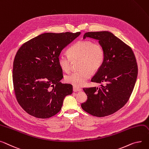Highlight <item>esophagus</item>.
I'll return each mask as SVG.
<instances>
[{"mask_svg": "<svg viewBox=\"0 0 149 149\" xmlns=\"http://www.w3.org/2000/svg\"><path fill=\"white\" fill-rule=\"evenodd\" d=\"M73 91H74V92H80V91H81V88H78V87H75V86H74V87H73Z\"/></svg>", "mask_w": 149, "mask_h": 149, "instance_id": "obj_1", "label": "esophagus"}]
</instances>
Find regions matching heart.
<instances>
[{
    "label": "heart",
    "mask_w": 149,
    "mask_h": 149,
    "mask_svg": "<svg viewBox=\"0 0 149 149\" xmlns=\"http://www.w3.org/2000/svg\"><path fill=\"white\" fill-rule=\"evenodd\" d=\"M68 56L63 53L58 55L57 62L63 70L70 71L72 61L79 60V70L65 77V81L75 87H82L90 78L92 72H95L103 63L105 53L102 46L91 41H79L68 51Z\"/></svg>",
    "instance_id": "1"
}]
</instances>
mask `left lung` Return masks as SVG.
<instances>
[{"mask_svg": "<svg viewBox=\"0 0 149 149\" xmlns=\"http://www.w3.org/2000/svg\"><path fill=\"white\" fill-rule=\"evenodd\" d=\"M86 38L98 40L104 49L103 63L91 80L104 85L83 88L87 100L81 106L92 116L105 117L120 110L130 99L138 75L136 61L132 49L111 32H86Z\"/></svg>", "mask_w": 149, "mask_h": 149, "instance_id": "obj_1", "label": "left lung"}]
</instances>
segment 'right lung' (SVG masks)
<instances>
[{"label": "right lung", "instance_id": "add662e5", "mask_svg": "<svg viewBox=\"0 0 149 149\" xmlns=\"http://www.w3.org/2000/svg\"><path fill=\"white\" fill-rule=\"evenodd\" d=\"M81 32L44 33L24 43L13 63V80L18 104L30 115L51 117L61 110L72 85L62 84L57 57Z\"/></svg>", "mask_w": 149, "mask_h": 149}]
</instances>
